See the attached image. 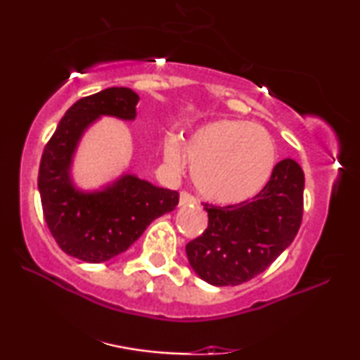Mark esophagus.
I'll return each instance as SVG.
<instances>
[{
  "instance_id": "esophagus-1",
  "label": "esophagus",
  "mask_w": 360,
  "mask_h": 360,
  "mask_svg": "<svg viewBox=\"0 0 360 360\" xmlns=\"http://www.w3.org/2000/svg\"><path fill=\"white\" fill-rule=\"evenodd\" d=\"M195 203H196L195 196H191L190 193H186V191H181V193H180V201H179L180 206H188V205H195Z\"/></svg>"
}]
</instances>
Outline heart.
<instances>
[{"mask_svg": "<svg viewBox=\"0 0 360 360\" xmlns=\"http://www.w3.org/2000/svg\"><path fill=\"white\" fill-rule=\"evenodd\" d=\"M165 164L180 170L186 159L191 180L205 200L238 205L267 185L277 165V147L264 127L248 121L223 120L191 132L185 144L176 136L164 141Z\"/></svg>", "mask_w": 360, "mask_h": 360, "instance_id": "1", "label": "heart"}]
</instances>
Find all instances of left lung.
Segmentation results:
<instances>
[{
  "label": "left lung",
  "instance_id": "8db88e82",
  "mask_svg": "<svg viewBox=\"0 0 360 360\" xmlns=\"http://www.w3.org/2000/svg\"><path fill=\"white\" fill-rule=\"evenodd\" d=\"M303 188L302 167L285 159L252 201L223 208L203 203L208 228L186 244L195 274L216 287L240 285L262 274L298 233Z\"/></svg>",
  "mask_w": 360,
  "mask_h": 360
}]
</instances>
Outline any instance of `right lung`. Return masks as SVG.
Listing matches in <instances>:
<instances>
[{"label": "right lung", "mask_w": 360, "mask_h": 360, "mask_svg": "<svg viewBox=\"0 0 360 360\" xmlns=\"http://www.w3.org/2000/svg\"><path fill=\"white\" fill-rule=\"evenodd\" d=\"M139 95L112 86L82 98L65 112L44 149L39 167L42 211L58 248L83 262L101 264L124 252L147 226L179 205V193L134 174H122L98 190L77 188L73 157L83 134L101 116L136 120Z\"/></svg>", "instance_id": "add662e5"}]
</instances>
